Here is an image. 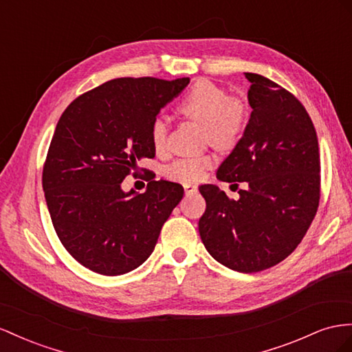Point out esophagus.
Segmentation results:
<instances>
[{"label": "esophagus", "instance_id": "1", "mask_svg": "<svg viewBox=\"0 0 352 352\" xmlns=\"http://www.w3.org/2000/svg\"><path fill=\"white\" fill-rule=\"evenodd\" d=\"M184 189H185L186 195H191V194H195L198 191V186L194 185V184H184Z\"/></svg>", "mask_w": 352, "mask_h": 352}]
</instances>
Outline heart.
<instances>
[{"label":"heart","instance_id":"obj_1","mask_svg":"<svg viewBox=\"0 0 352 352\" xmlns=\"http://www.w3.org/2000/svg\"><path fill=\"white\" fill-rule=\"evenodd\" d=\"M179 111L204 129L206 142L219 149H231L241 140L249 124L250 111L236 96H228L222 85L210 80H198L179 102ZM149 136L157 151H164L168 138V121L155 117L151 122ZM216 164V155L201 154L182 157L167 166L166 176L179 182H195L203 179Z\"/></svg>","mask_w":352,"mask_h":352}]
</instances>
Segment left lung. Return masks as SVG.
Instances as JSON below:
<instances>
[{
	"label": "left lung",
	"mask_w": 352,
	"mask_h": 352,
	"mask_svg": "<svg viewBox=\"0 0 352 352\" xmlns=\"http://www.w3.org/2000/svg\"><path fill=\"white\" fill-rule=\"evenodd\" d=\"M245 78L253 111L217 179L247 189L231 199L216 185L199 186L206 212L198 231L217 262L250 274L286 259L305 236L320 201V153L302 103L259 74Z\"/></svg>",
	"instance_id": "left-lung-1"
}]
</instances>
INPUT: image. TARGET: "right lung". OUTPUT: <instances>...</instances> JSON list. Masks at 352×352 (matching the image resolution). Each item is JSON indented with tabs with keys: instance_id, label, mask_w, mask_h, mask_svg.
<instances>
[{
	"instance_id": "add662e5",
	"label": "right lung",
	"mask_w": 352,
	"mask_h": 352,
	"mask_svg": "<svg viewBox=\"0 0 352 352\" xmlns=\"http://www.w3.org/2000/svg\"><path fill=\"white\" fill-rule=\"evenodd\" d=\"M189 78H117L82 93L56 126L43 168L54 231L82 267L121 275L154 252L184 188L149 180L144 194L121 182L142 157H154L151 122Z\"/></svg>"
}]
</instances>
